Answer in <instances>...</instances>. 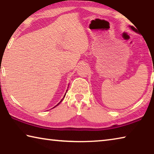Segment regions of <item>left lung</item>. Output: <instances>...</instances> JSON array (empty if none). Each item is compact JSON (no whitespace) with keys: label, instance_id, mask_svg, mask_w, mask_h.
<instances>
[{"label":"left lung","instance_id":"left-lung-1","mask_svg":"<svg viewBox=\"0 0 154 154\" xmlns=\"http://www.w3.org/2000/svg\"><path fill=\"white\" fill-rule=\"evenodd\" d=\"M130 28H132V30H133L134 31H135L136 32H139V30H137V28H135L134 26H130Z\"/></svg>","mask_w":154,"mask_h":154}]
</instances>
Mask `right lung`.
<instances>
[{"label": "right lung", "mask_w": 154, "mask_h": 154, "mask_svg": "<svg viewBox=\"0 0 154 154\" xmlns=\"http://www.w3.org/2000/svg\"><path fill=\"white\" fill-rule=\"evenodd\" d=\"M61 101H62V100H61ZM59 103H58V104H59ZM57 105H56V106H57Z\"/></svg>", "instance_id": "right-lung-1"}]
</instances>
